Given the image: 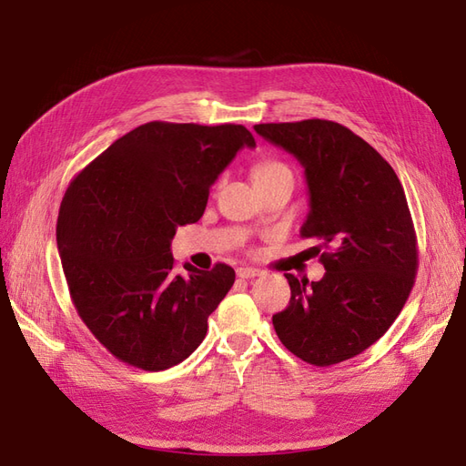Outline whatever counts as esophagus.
Here are the masks:
<instances>
[{
    "label": "esophagus",
    "instance_id": "obj_1",
    "mask_svg": "<svg viewBox=\"0 0 466 466\" xmlns=\"http://www.w3.org/2000/svg\"><path fill=\"white\" fill-rule=\"evenodd\" d=\"M262 272L260 270H257V268H238L237 270V276L238 278H243V279H250V278H257V276H260Z\"/></svg>",
    "mask_w": 466,
    "mask_h": 466
}]
</instances>
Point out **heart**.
<instances>
[{"instance_id":"obj_1","label":"heart","mask_w":466,"mask_h":466,"mask_svg":"<svg viewBox=\"0 0 466 466\" xmlns=\"http://www.w3.org/2000/svg\"><path fill=\"white\" fill-rule=\"evenodd\" d=\"M279 178H291L293 180V171L289 165L278 159H264L258 161L255 167H252V180H255L257 187L268 185V182H274Z\"/></svg>"}]
</instances>
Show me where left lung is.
I'll return each mask as SVG.
<instances>
[{
	"label": "left lung",
	"instance_id": "left-lung-1",
	"mask_svg": "<svg viewBox=\"0 0 466 466\" xmlns=\"http://www.w3.org/2000/svg\"><path fill=\"white\" fill-rule=\"evenodd\" d=\"M268 142L305 168L303 238H319L327 274L319 281L286 274L291 299L272 317L291 354L329 368L361 354L383 336L412 291L416 231L392 167L346 126L332 120L257 124Z\"/></svg>",
	"mask_w": 466,
	"mask_h": 466
}]
</instances>
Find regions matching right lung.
I'll return each mask as SVG.
<instances>
[{
  "label": "right lung",
  "instance_id": "1",
  "mask_svg": "<svg viewBox=\"0 0 466 466\" xmlns=\"http://www.w3.org/2000/svg\"><path fill=\"white\" fill-rule=\"evenodd\" d=\"M241 124L147 122L116 139L69 182L56 241L77 315L112 356L146 371L185 361L235 281L171 255L177 228L196 223L209 187L238 149Z\"/></svg>",
  "mask_w": 466,
  "mask_h": 466
}]
</instances>
